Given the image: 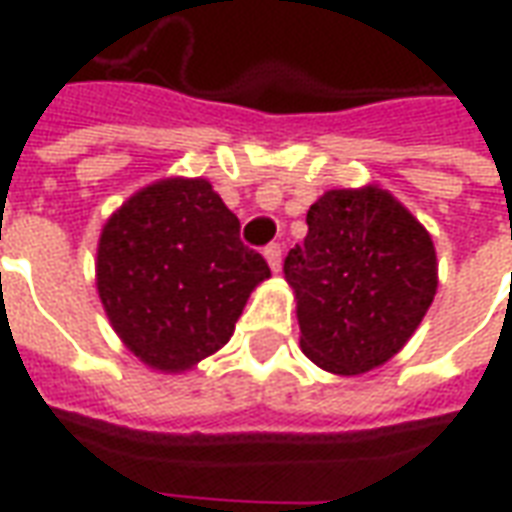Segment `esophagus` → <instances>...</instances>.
I'll return each instance as SVG.
<instances>
[{"mask_svg":"<svg viewBox=\"0 0 512 512\" xmlns=\"http://www.w3.org/2000/svg\"><path fill=\"white\" fill-rule=\"evenodd\" d=\"M263 255H266L271 271H279V268H282V246H279V244H268Z\"/></svg>","mask_w":512,"mask_h":512,"instance_id":"34e87169","label":"esophagus"}]
</instances>
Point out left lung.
<instances>
[{
    "instance_id": "left-lung-1",
    "label": "left lung",
    "mask_w": 512,
    "mask_h": 512,
    "mask_svg": "<svg viewBox=\"0 0 512 512\" xmlns=\"http://www.w3.org/2000/svg\"><path fill=\"white\" fill-rule=\"evenodd\" d=\"M285 257L301 351L334 376L384 365L408 343L439 285L428 230L378 186L332 189Z\"/></svg>"
}]
</instances>
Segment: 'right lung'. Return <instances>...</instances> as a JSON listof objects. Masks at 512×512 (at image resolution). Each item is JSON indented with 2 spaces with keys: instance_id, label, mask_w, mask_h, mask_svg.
Segmentation results:
<instances>
[{
  "instance_id": "obj_1",
  "label": "right lung",
  "mask_w": 512,
  "mask_h": 512,
  "mask_svg": "<svg viewBox=\"0 0 512 512\" xmlns=\"http://www.w3.org/2000/svg\"><path fill=\"white\" fill-rule=\"evenodd\" d=\"M271 277L241 222L202 178L150 183L101 230L95 282L117 337L147 367L183 373L216 354Z\"/></svg>"
}]
</instances>
